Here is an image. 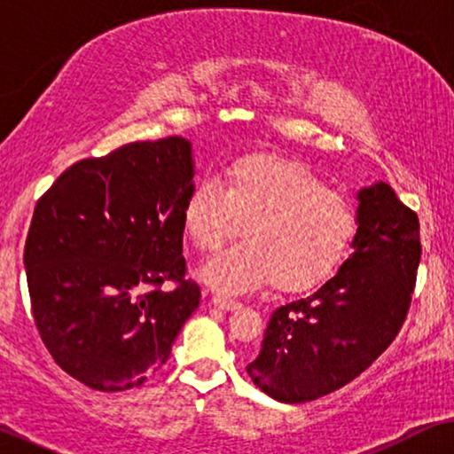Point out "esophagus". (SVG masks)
Here are the masks:
<instances>
[{
    "label": "esophagus",
    "instance_id": "34e87169",
    "mask_svg": "<svg viewBox=\"0 0 454 454\" xmlns=\"http://www.w3.org/2000/svg\"><path fill=\"white\" fill-rule=\"evenodd\" d=\"M211 303H214V307H217V309H222V311H237L243 307L239 301L226 299V297H222V294H215V297L211 299Z\"/></svg>",
    "mask_w": 454,
    "mask_h": 454
}]
</instances>
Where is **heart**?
I'll return each mask as SVG.
<instances>
[{
  "instance_id": "1",
  "label": "heart",
  "mask_w": 454,
  "mask_h": 454,
  "mask_svg": "<svg viewBox=\"0 0 454 454\" xmlns=\"http://www.w3.org/2000/svg\"><path fill=\"white\" fill-rule=\"evenodd\" d=\"M183 223L192 243L209 253L245 223V243L201 270L211 286L237 294L270 280L288 293L313 288L342 263L359 222L353 203L303 161L251 153L223 168L222 184L205 178L192 186Z\"/></svg>"
}]
</instances>
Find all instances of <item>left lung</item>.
<instances>
[{
    "label": "left lung",
    "mask_w": 454,
    "mask_h": 454,
    "mask_svg": "<svg viewBox=\"0 0 454 454\" xmlns=\"http://www.w3.org/2000/svg\"><path fill=\"white\" fill-rule=\"evenodd\" d=\"M355 253L311 297L278 307L253 382L282 403L330 395L364 373L401 332L421 259L419 217L386 183L357 195Z\"/></svg>",
    "instance_id": "1"
}]
</instances>
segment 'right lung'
<instances>
[{
    "label": "right lung",
    "mask_w": 454,
    "mask_h": 454,
    "mask_svg": "<svg viewBox=\"0 0 454 454\" xmlns=\"http://www.w3.org/2000/svg\"><path fill=\"white\" fill-rule=\"evenodd\" d=\"M191 189V143L168 137L76 161L35 205L24 243L35 325L89 388L141 386L199 307L183 257Z\"/></svg>",
    "instance_id": "1"
}]
</instances>
